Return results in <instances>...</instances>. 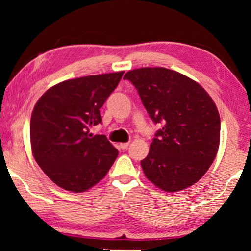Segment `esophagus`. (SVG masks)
I'll use <instances>...</instances> for the list:
<instances>
[{"label":"esophagus","mask_w":251,"mask_h":251,"mask_svg":"<svg viewBox=\"0 0 251 251\" xmlns=\"http://www.w3.org/2000/svg\"><path fill=\"white\" fill-rule=\"evenodd\" d=\"M128 145H129V143H121L118 146H120V148H122V150H126V148L128 147Z\"/></svg>","instance_id":"esophagus-1"}]
</instances>
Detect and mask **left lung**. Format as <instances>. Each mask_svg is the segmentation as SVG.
<instances>
[{
  "label": "left lung",
  "instance_id": "8db88e82",
  "mask_svg": "<svg viewBox=\"0 0 251 251\" xmlns=\"http://www.w3.org/2000/svg\"><path fill=\"white\" fill-rule=\"evenodd\" d=\"M155 124H163L141 161L146 178L175 193L201 179L217 155L220 117L209 94L194 79L165 67L127 72Z\"/></svg>",
  "mask_w": 251,
  "mask_h": 251
}]
</instances>
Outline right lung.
<instances>
[{"mask_svg": "<svg viewBox=\"0 0 251 251\" xmlns=\"http://www.w3.org/2000/svg\"><path fill=\"white\" fill-rule=\"evenodd\" d=\"M124 71L67 79L49 88L34 106L29 137L34 158L61 188L86 192L100 181L118 151L90 128L101 123L100 107Z\"/></svg>", "mask_w": 251, "mask_h": 251, "instance_id": "1", "label": "right lung"}]
</instances>
